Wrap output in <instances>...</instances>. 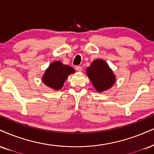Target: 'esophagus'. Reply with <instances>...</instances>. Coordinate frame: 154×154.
I'll return each instance as SVG.
<instances>
[{
	"instance_id": "esophagus-1",
	"label": "esophagus",
	"mask_w": 154,
	"mask_h": 154,
	"mask_svg": "<svg viewBox=\"0 0 154 154\" xmlns=\"http://www.w3.org/2000/svg\"><path fill=\"white\" fill-rule=\"evenodd\" d=\"M75 69L77 71H79V72H81V71H82V67H81V66H75Z\"/></svg>"
}]
</instances>
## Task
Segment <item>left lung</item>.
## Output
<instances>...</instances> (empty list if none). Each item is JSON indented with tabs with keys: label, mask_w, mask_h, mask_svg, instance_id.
Listing matches in <instances>:
<instances>
[{
	"label": "left lung",
	"mask_w": 154,
	"mask_h": 154,
	"mask_svg": "<svg viewBox=\"0 0 154 154\" xmlns=\"http://www.w3.org/2000/svg\"><path fill=\"white\" fill-rule=\"evenodd\" d=\"M86 73L98 92H103L113 86L116 76L105 60L96 59L87 68Z\"/></svg>",
	"instance_id": "left-lung-1"
}]
</instances>
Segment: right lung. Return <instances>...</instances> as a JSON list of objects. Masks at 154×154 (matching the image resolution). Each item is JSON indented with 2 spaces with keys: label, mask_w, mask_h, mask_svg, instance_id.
Here are the masks:
<instances>
[{
  "label": "right lung",
  "mask_w": 154,
  "mask_h": 154,
  "mask_svg": "<svg viewBox=\"0 0 154 154\" xmlns=\"http://www.w3.org/2000/svg\"><path fill=\"white\" fill-rule=\"evenodd\" d=\"M75 73L71 66L63 65L60 61H55L50 64L43 76V82L54 90H59L63 86L68 75Z\"/></svg>",
  "instance_id": "1"
}]
</instances>
